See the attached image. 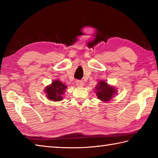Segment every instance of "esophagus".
Instances as JSON below:
<instances>
[{"mask_svg": "<svg viewBox=\"0 0 158 158\" xmlns=\"http://www.w3.org/2000/svg\"><path fill=\"white\" fill-rule=\"evenodd\" d=\"M76 85L78 87H82L83 85V82L82 81H81V80H77Z\"/></svg>", "mask_w": 158, "mask_h": 158, "instance_id": "esophagus-1", "label": "esophagus"}]
</instances>
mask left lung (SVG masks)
Returning a JSON list of instances; mask_svg holds the SVG:
<instances>
[{"instance_id":"8db88e82","label":"left lung","mask_w":158,"mask_h":158,"mask_svg":"<svg viewBox=\"0 0 158 158\" xmlns=\"http://www.w3.org/2000/svg\"><path fill=\"white\" fill-rule=\"evenodd\" d=\"M96 95L98 99L102 101H109L116 92L114 88L109 86L107 83L104 81H99L98 85L96 86Z\"/></svg>"}]
</instances>
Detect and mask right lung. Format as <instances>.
<instances>
[{"mask_svg":"<svg viewBox=\"0 0 158 158\" xmlns=\"http://www.w3.org/2000/svg\"><path fill=\"white\" fill-rule=\"evenodd\" d=\"M66 86L58 80L53 81L51 85L47 87L45 92L48 98L53 101H60L62 100V95L65 92Z\"/></svg>","mask_w":158,"mask_h":158,"instance_id":"add662e5","label":"right lung"}]
</instances>
